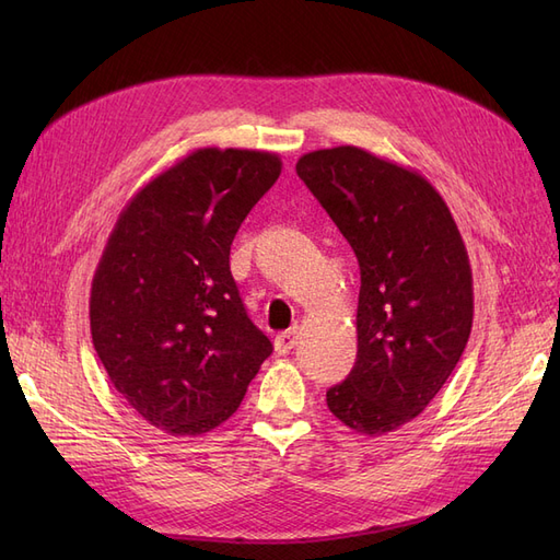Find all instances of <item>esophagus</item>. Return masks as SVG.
Returning <instances> with one entry per match:
<instances>
[{"mask_svg": "<svg viewBox=\"0 0 560 560\" xmlns=\"http://www.w3.org/2000/svg\"><path fill=\"white\" fill-rule=\"evenodd\" d=\"M299 343V327H292L290 331H282L278 338H276V350L280 354L290 352L294 346Z\"/></svg>", "mask_w": 560, "mask_h": 560, "instance_id": "1", "label": "esophagus"}]
</instances>
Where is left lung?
<instances>
[{
  "label": "left lung",
  "instance_id": "8db88e82",
  "mask_svg": "<svg viewBox=\"0 0 560 560\" xmlns=\"http://www.w3.org/2000/svg\"><path fill=\"white\" fill-rule=\"evenodd\" d=\"M360 264L358 360L327 389L350 430L381 436L425 411L460 362L474 287L463 235L418 171L362 147L303 154L296 163Z\"/></svg>",
  "mask_w": 560,
  "mask_h": 560
}]
</instances>
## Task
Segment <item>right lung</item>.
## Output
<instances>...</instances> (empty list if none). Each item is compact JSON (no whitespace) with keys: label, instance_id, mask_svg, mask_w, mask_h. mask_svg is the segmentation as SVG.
I'll list each match as a JSON object with an SVG mask.
<instances>
[{"label":"right lung","instance_id":"obj_1","mask_svg":"<svg viewBox=\"0 0 560 560\" xmlns=\"http://www.w3.org/2000/svg\"><path fill=\"white\" fill-rule=\"evenodd\" d=\"M280 171L273 151L196 149L149 179L109 233L91 284L93 346L116 393L167 434L222 425L273 352L229 254Z\"/></svg>","mask_w":560,"mask_h":560}]
</instances>
